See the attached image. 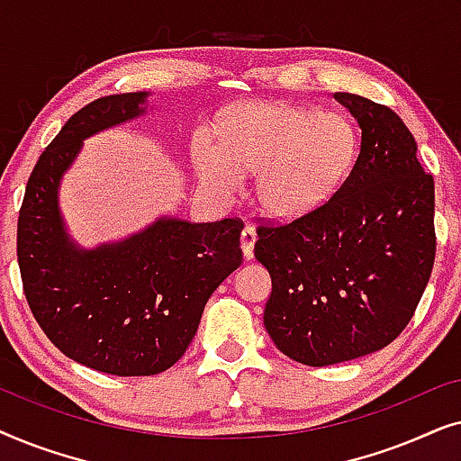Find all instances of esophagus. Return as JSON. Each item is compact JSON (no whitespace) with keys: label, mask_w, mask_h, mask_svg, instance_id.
Segmentation results:
<instances>
[{"label":"esophagus","mask_w":461,"mask_h":461,"mask_svg":"<svg viewBox=\"0 0 461 461\" xmlns=\"http://www.w3.org/2000/svg\"><path fill=\"white\" fill-rule=\"evenodd\" d=\"M254 243H256V230L254 226L248 224L241 232V249H243L245 260H251V258H254Z\"/></svg>","instance_id":"1"}]
</instances>
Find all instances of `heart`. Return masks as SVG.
Returning a JSON list of instances; mask_svg holds the SVG:
<instances>
[{
    "label": "heart",
    "instance_id": "heart-1",
    "mask_svg": "<svg viewBox=\"0 0 461 461\" xmlns=\"http://www.w3.org/2000/svg\"><path fill=\"white\" fill-rule=\"evenodd\" d=\"M220 140L201 136L193 157L199 178L220 193L258 174L262 210L295 218L319 207L346 178L357 155L352 125L336 113L285 103H249L222 119Z\"/></svg>",
    "mask_w": 461,
    "mask_h": 461
}]
</instances>
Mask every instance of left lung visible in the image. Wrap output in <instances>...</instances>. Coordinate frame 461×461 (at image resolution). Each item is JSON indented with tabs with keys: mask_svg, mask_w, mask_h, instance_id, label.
<instances>
[{
	"mask_svg": "<svg viewBox=\"0 0 461 461\" xmlns=\"http://www.w3.org/2000/svg\"><path fill=\"white\" fill-rule=\"evenodd\" d=\"M361 125V153L312 212L258 226L254 256L273 279L264 327L294 361L325 367L401 336L430 279L434 180L386 104L336 92Z\"/></svg>",
	"mask_w": 461,
	"mask_h": 461,
	"instance_id": "8db88e82",
	"label": "left lung"
}]
</instances>
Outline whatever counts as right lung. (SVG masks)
Returning a JSON list of instances; mask_svg holds the SVG:
<instances>
[{
  "label": "right lung",
  "mask_w": 461,
  "mask_h": 461,
  "mask_svg": "<svg viewBox=\"0 0 461 461\" xmlns=\"http://www.w3.org/2000/svg\"><path fill=\"white\" fill-rule=\"evenodd\" d=\"M144 96L113 94L68 119L29 176L16 232L24 298L50 342L86 367L123 377L172 367L205 302L243 262L239 218L159 220L92 251L68 241L56 203L62 172L86 136L140 115Z\"/></svg>",
  "instance_id": "obj_1"
}]
</instances>
